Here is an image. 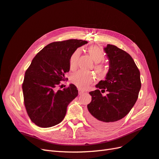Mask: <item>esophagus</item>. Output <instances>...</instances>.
I'll return each mask as SVG.
<instances>
[{
	"mask_svg": "<svg viewBox=\"0 0 159 159\" xmlns=\"http://www.w3.org/2000/svg\"><path fill=\"white\" fill-rule=\"evenodd\" d=\"M78 92H79V94H80V95H81V94L84 93L85 92V91H84V90H82V89H78Z\"/></svg>",
	"mask_w": 159,
	"mask_h": 159,
	"instance_id": "34e87169",
	"label": "esophagus"
}]
</instances>
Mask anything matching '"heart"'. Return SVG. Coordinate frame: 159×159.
I'll return each instance as SVG.
<instances>
[{"mask_svg":"<svg viewBox=\"0 0 159 159\" xmlns=\"http://www.w3.org/2000/svg\"><path fill=\"white\" fill-rule=\"evenodd\" d=\"M90 57L96 63L94 67V70L100 75H104L107 72L106 66L102 61L105 58V53L102 49L98 46L89 47L88 49ZM81 50L80 49H75L71 55L70 59V67L71 70H74L77 66L78 57L80 55ZM95 80V76L90 72H85L83 71H78L71 76V82L75 84L77 87L81 89L87 88L89 84H91Z\"/></svg>","mask_w":159,"mask_h":159,"instance_id":"obj_1","label":"heart"}]
</instances>
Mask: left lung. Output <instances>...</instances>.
Wrapping results in <instances>:
<instances>
[{"mask_svg": "<svg viewBox=\"0 0 159 159\" xmlns=\"http://www.w3.org/2000/svg\"><path fill=\"white\" fill-rule=\"evenodd\" d=\"M104 51L109 59V70L106 80L96 85L98 89L89 93L92 101L87 107L91 123L108 129L129 113L138 99L141 81L140 71L129 54L110 44ZM105 91L108 94L103 97L101 93Z\"/></svg>", "mask_w": 159, "mask_h": 159, "instance_id": "obj_1", "label": "left lung"}]
</instances>
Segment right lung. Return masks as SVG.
I'll list each match as a JSON object with an SVG mask.
<instances>
[{
    "label": "right lung",
    "mask_w": 159,
    "mask_h": 159,
    "mask_svg": "<svg viewBox=\"0 0 159 159\" xmlns=\"http://www.w3.org/2000/svg\"><path fill=\"white\" fill-rule=\"evenodd\" d=\"M87 43L80 39L51 43L33 59L25 71L22 88L27 114L37 126L49 128L61 122L67 106L78 96L74 84L63 89L57 90V87L67 79L71 54Z\"/></svg>",
    "instance_id": "obj_1"
}]
</instances>
